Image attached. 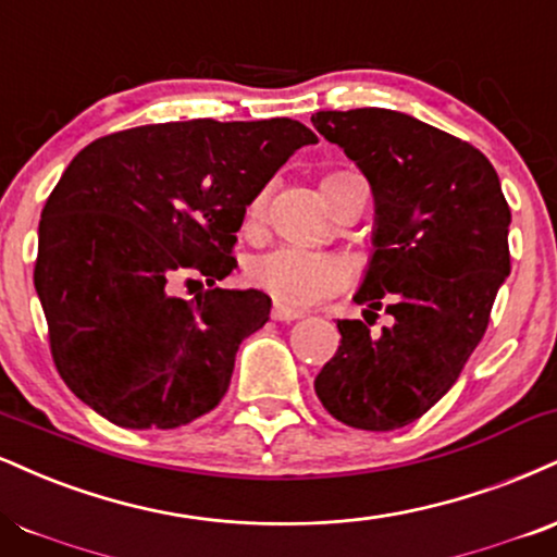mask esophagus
<instances>
[{
  "mask_svg": "<svg viewBox=\"0 0 557 557\" xmlns=\"http://www.w3.org/2000/svg\"><path fill=\"white\" fill-rule=\"evenodd\" d=\"M304 317V311H296V308L290 306H283V304H274L272 306V319L274 321H283V324H290V321H296Z\"/></svg>",
  "mask_w": 557,
  "mask_h": 557,
  "instance_id": "1",
  "label": "esophagus"
}]
</instances>
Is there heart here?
I'll return each mask as SVG.
<instances>
[{"label":"heart","mask_w":557,"mask_h":557,"mask_svg":"<svg viewBox=\"0 0 557 557\" xmlns=\"http://www.w3.org/2000/svg\"><path fill=\"white\" fill-rule=\"evenodd\" d=\"M264 207L267 194L259 191L246 210V223H259ZM246 280L283 306H313L350 283V267L337 253L283 244L251 257Z\"/></svg>","instance_id":"obj_1"}]
</instances>
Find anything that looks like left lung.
Listing matches in <instances>:
<instances>
[{
	"instance_id": "1",
	"label": "left lung",
	"mask_w": 557,
	"mask_h": 557,
	"mask_svg": "<svg viewBox=\"0 0 557 557\" xmlns=\"http://www.w3.org/2000/svg\"><path fill=\"white\" fill-rule=\"evenodd\" d=\"M311 122L371 184L373 253L355 304L394 317L381 334L337 321L343 339L313 388L339 423L394 431L431 410L480 345L511 272V210L491 160L420 119L355 109Z\"/></svg>"
}]
</instances>
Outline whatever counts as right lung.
<instances>
[{
    "label": "right lung",
    "mask_w": 557,
    "mask_h": 557,
    "mask_svg": "<svg viewBox=\"0 0 557 557\" xmlns=\"http://www.w3.org/2000/svg\"><path fill=\"white\" fill-rule=\"evenodd\" d=\"M313 143L293 119H194L109 134L72 158L41 212L33 283L77 399L134 431L218 407L238 345L270 321L272 300L213 287L184 301L172 287L233 272L246 207Z\"/></svg>",
    "instance_id": "right-lung-1"
}]
</instances>
